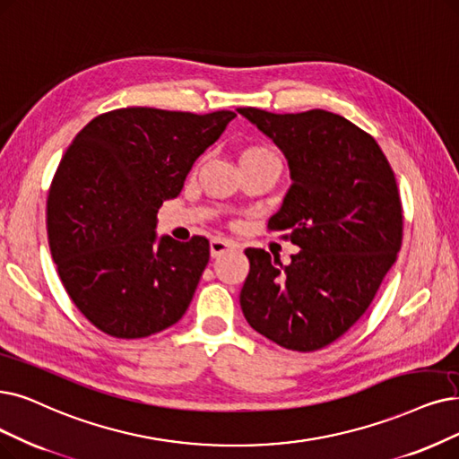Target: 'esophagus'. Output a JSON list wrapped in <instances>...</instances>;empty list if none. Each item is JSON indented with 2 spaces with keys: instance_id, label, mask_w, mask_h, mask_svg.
I'll return each mask as SVG.
<instances>
[{
  "instance_id": "esophagus-1",
  "label": "esophagus",
  "mask_w": 459,
  "mask_h": 459,
  "mask_svg": "<svg viewBox=\"0 0 459 459\" xmlns=\"http://www.w3.org/2000/svg\"><path fill=\"white\" fill-rule=\"evenodd\" d=\"M237 248H239V245H237L231 239H222V237H214V239L211 241V255H212V258H218V255H222L230 250H237Z\"/></svg>"
}]
</instances>
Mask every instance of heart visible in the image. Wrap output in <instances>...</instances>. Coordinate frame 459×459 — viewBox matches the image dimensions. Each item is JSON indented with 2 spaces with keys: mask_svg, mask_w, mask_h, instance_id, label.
Returning <instances> with one entry per match:
<instances>
[{
  "mask_svg": "<svg viewBox=\"0 0 459 459\" xmlns=\"http://www.w3.org/2000/svg\"><path fill=\"white\" fill-rule=\"evenodd\" d=\"M265 156H274L265 146H248V149L243 151L241 160H248V158H265Z\"/></svg>",
  "mask_w": 459,
  "mask_h": 459,
  "instance_id": "1",
  "label": "heart"
}]
</instances>
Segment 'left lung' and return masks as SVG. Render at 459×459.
Masks as SVG:
<instances>
[{"label":"left lung","mask_w":459,"mask_h":459,"mask_svg":"<svg viewBox=\"0 0 459 459\" xmlns=\"http://www.w3.org/2000/svg\"><path fill=\"white\" fill-rule=\"evenodd\" d=\"M237 113L284 152L291 186L267 228L301 250L291 264L247 248L241 308L252 329L296 352L344 335L371 305L397 260L403 211L395 175L378 143L344 117L313 108Z\"/></svg>","instance_id":"obj_1"}]
</instances>
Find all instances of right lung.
<instances>
[{"label": "right lung", "instance_id": "right-lung-1", "mask_svg": "<svg viewBox=\"0 0 459 459\" xmlns=\"http://www.w3.org/2000/svg\"><path fill=\"white\" fill-rule=\"evenodd\" d=\"M235 117L115 108L69 144L48 190V247L67 296L100 332L143 339L186 313L209 241H156V214Z\"/></svg>", "mask_w": 459, "mask_h": 459}]
</instances>
